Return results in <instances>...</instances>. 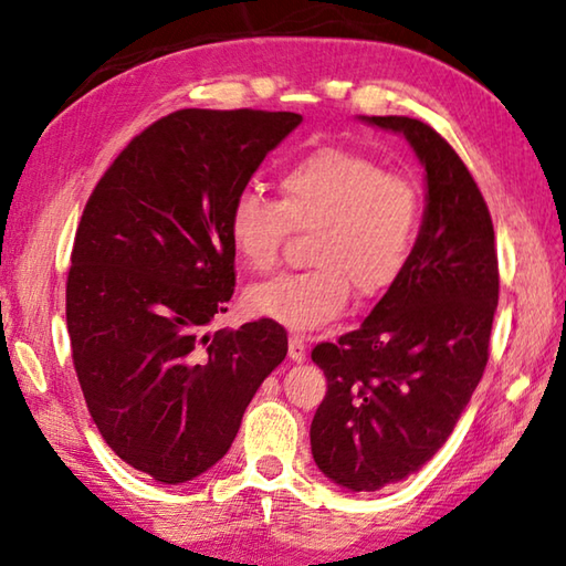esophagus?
<instances>
[{
	"label": "esophagus",
	"mask_w": 566,
	"mask_h": 566,
	"mask_svg": "<svg viewBox=\"0 0 566 566\" xmlns=\"http://www.w3.org/2000/svg\"><path fill=\"white\" fill-rule=\"evenodd\" d=\"M289 355H291V360H295V363L305 360V340L301 338V335H291Z\"/></svg>",
	"instance_id": "1"
}]
</instances>
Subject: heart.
Here are the masks:
<instances>
[{
  "mask_svg": "<svg viewBox=\"0 0 566 566\" xmlns=\"http://www.w3.org/2000/svg\"><path fill=\"white\" fill-rule=\"evenodd\" d=\"M281 201L255 188L228 208V241L253 271H271L293 228L318 226L313 271L275 275L248 291L258 315L313 331L345 311L355 291L380 298L408 268L422 226V196L360 151L323 146L295 158L277 178Z\"/></svg>",
  "mask_w": 566,
  "mask_h": 566,
  "instance_id": "b5f03b06",
  "label": "heart"
}]
</instances>
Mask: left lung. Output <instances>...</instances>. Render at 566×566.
Here are the masks:
<instances>
[{"mask_svg":"<svg viewBox=\"0 0 566 566\" xmlns=\"http://www.w3.org/2000/svg\"><path fill=\"white\" fill-rule=\"evenodd\" d=\"M363 122L408 138L428 203L400 281L358 331L313 348L328 378L311 424L313 460L350 492L405 480L448 442L482 380L500 301L492 218L462 158L418 118Z\"/></svg>","mask_w":566,"mask_h":566,"instance_id":"left-lung-1","label":"left lung"}]
</instances>
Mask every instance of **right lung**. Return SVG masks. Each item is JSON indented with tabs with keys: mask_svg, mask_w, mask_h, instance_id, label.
Here are the masks:
<instances>
[{
	"mask_svg": "<svg viewBox=\"0 0 566 566\" xmlns=\"http://www.w3.org/2000/svg\"><path fill=\"white\" fill-rule=\"evenodd\" d=\"M293 112L181 108L132 138L88 196L66 277L86 408L118 458L164 484L231 448L289 335L261 318L208 333L235 289L228 208Z\"/></svg>",
	"mask_w": 566,
	"mask_h": 566,
	"instance_id": "obj_1",
	"label": "right lung"
}]
</instances>
